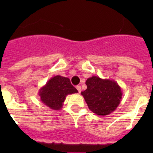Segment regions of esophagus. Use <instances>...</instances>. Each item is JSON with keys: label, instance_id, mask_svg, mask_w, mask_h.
I'll list each match as a JSON object with an SVG mask.
<instances>
[{"label": "esophagus", "instance_id": "esophagus-1", "mask_svg": "<svg viewBox=\"0 0 153 153\" xmlns=\"http://www.w3.org/2000/svg\"><path fill=\"white\" fill-rule=\"evenodd\" d=\"M76 89H78V92H79V93L81 92V86H77Z\"/></svg>", "mask_w": 153, "mask_h": 153}]
</instances>
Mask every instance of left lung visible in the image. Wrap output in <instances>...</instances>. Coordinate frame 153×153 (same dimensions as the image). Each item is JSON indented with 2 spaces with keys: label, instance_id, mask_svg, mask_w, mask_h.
<instances>
[{
  "label": "left lung",
  "instance_id": "obj_1",
  "mask_svg": "<svg viewBox=\"0 0 153 153\" xmlns=\"http://www.w3.org/2000/svg\"><path fill=\"white\" fill-rule=\"evenodd\" d=\"M87 88L81 92L89 109L98 115H108L121 102L122 91L116 81L92 76L86 81Z\"/></svg>",
  "mask_w": 153,
  "mask_h": 153
}]
</instances>
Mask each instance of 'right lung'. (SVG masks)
<instances>
[{"mask_svg": "<svg viewBox=\"0 0 153 153\" xmlns=\"http://www.w3.org/2000/svg\"><path fill=\"white\" fill-rule=\"evenodd\" d=\"M77 92L78 90L72 85L69 78L56 75L39 89L38 95L43 104L53 110H59L64 105L67 95Z\"/></svg>", "mask_w": 153, "mask_h": 153, "instance_id": "1", "label": "right lung"}]
</instances>
